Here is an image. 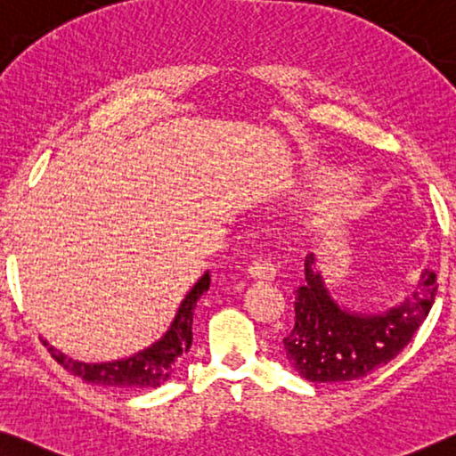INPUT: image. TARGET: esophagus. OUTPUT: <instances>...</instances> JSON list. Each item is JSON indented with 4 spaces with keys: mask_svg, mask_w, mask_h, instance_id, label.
I'll return each mask as SVG.
<instances>
[{
    "mask_svg": "<svg viewBox=\"0 0 456 456\" xmlns=\"http://www.w3.org/2000/svg\"><path fill=\"white\" fill-rule=\"evenodd\" d=\"M248 272L249 276L257 281H270L273 280V276H276L278 270L270 257H256L254 262L249 264Z\"/></svg>",
    "mask_w": 456,
    "mask_h": 456,
    "instance_id": "1",
    "label": "esophagus"
}]
</instances>
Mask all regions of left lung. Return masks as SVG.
<instances>
[{
    "label": "left lung",
    "mask_w": 456,
    "mask_h": 456,
    "mask_svg": "<svg viewBox=\"0 0 456 456\" xmlns=\"http://www.w3.org/2000/svg\"><path fill=\"white\" fill-rule=\"evenodd\" d=\"M305 273L284 351L294 370L314 384H346L387 365L420 329L438 290L436 272L426 270L414 296L400 306L384 314H357L330 298L313 254L306 256Z\"/></svg>",
    "instance_id": "left-lung-1"
}]
</instances>
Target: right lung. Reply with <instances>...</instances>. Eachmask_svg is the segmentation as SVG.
I'll return each mask as SVG.
<instances>
[{
	"label": "right lung",
	"instance_id": "obj_1",
	"mask_svg": "<svg viewBox=\"0 0 456 456\" xmlns=\"http://www.w3.org/2000/svg\"><path fill=\"white\" fill-rule=\"evenodd\" d=\"M211 286V276L205 273L192 290L186 296L183 305L178 308V314L172 322L170 330L154 343L146 351L135 353L134 357L111 361V363H83V361L69 359L56 351L53 345L46 341L45 346L53 359L62 370H67L75 378H81L89 384L105 386V387H121V389H143V387H158L162 386L170 373L175 371V363L178 357L191 349L192 343V313L197 306V300L202 292Z\"/></svg>",
	"mask_w": 456,
	"mask_h": 456
}]
</instances>
